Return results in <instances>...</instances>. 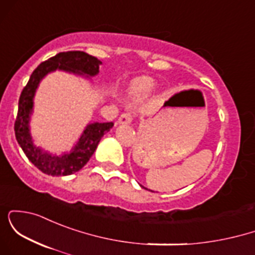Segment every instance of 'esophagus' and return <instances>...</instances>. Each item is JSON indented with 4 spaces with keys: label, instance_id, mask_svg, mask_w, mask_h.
Here are the masks:
<instances>
[{
    "label": "esophagus",
    "instance_id": "obj_1",
    "mask_svg": "<svg viewBox=\"0 0 255 255\" xmlns=\"http://www.w3.org/2000/svg\"><path fill=\"white\" fill-rule=\"evenodd\" d=\"M131 120H133V115H131L130 113H125L119 118V124L120 125H128V124H130Z\"/></svg>",
    "mask_w": 255,
    "mask_h": 255
}]
</instances>
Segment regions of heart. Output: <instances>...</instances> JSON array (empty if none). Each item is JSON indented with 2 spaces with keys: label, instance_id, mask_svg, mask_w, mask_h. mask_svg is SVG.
Returning a JSON list of instances; mask_svg holds the SVG:
<instances>
[{
  "label": "heart",
  "instance_id": "b5f03b06",
  "mask_svg": "<svg viewBox=\"0 0 255 255\" xmlns=\"http://www.w3.org/2000/svg\"><path fill=\"white\" fill-rule=\"evenodd\" d=\"M154 89V80L148 77H140L131 81L129 92L134 98H142L148 96Z\"/></svg>",
  "mask_w": 255,
  "mask_h": 255
}]
</instances>
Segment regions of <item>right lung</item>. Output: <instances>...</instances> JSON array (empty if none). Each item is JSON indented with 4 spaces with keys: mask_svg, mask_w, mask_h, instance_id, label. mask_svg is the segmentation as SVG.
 <instances>
[{
    "mask_svg": "<svg viewBox=\"0 0 255 255\" xmlns=\"http://www.w3.org/2000/svg\"><path fill=\"white\" fill-rule=\"evenodd\" d=\"M102 62L97 57L84 51L60 52L54 57L42 62L31 74L30 80L22 90L19 98V109L14 125L17 144L26 157L40 171L51 176H67L84 168L95 153L102 136L113 128V122H92L85 127L77 144L71 151L62 154H54L34 144L31 135L30 121L33 113V99L39 83L49 73L63 71L80 77L91 79L99 73Z\"/></svg>",
    "mask_w": 255,
    "mask_h": 255,
    "instance_id": "obj_1",
    "label": "right lung"
}]
</instances>
